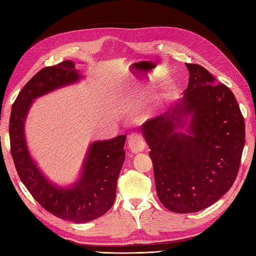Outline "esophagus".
Here are the masks:
<instances>
[{
	"instance_id": "obj_1",
	"label": "esophagus",
	"mask_w": 256,
	"mask_h": 256,
	"mask_svg": "<svg viewBox=\"0 0 256 256\" xmlns=\"http://www.w3.org/2000/svg\"><path fill=\"white\" fill-rule=\"evenodd\" d=\"M128 148L134 154L143 152L145 148V142L143 136L138 134H130L128 138Z\"/></svg>"
}]
</instances>
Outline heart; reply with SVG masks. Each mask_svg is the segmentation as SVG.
I'll list each match as a JSON object with an SVG mask.
<instances>
[{
	"label": "heart",
	"instance_id": "b5f03b06",
	"mask_svg": "<svg viewBox=\"0 0 256 256\" xmlns=\"http://www.w3.org/2000/svg\"><path fill=\"white\" fill-rule=\"evenodd\" d=\"M146 90H147V88L143 90V92H141V94L138 95V96H141V97H142V96H143V94H144V92H146ZM166 98H168V96H166V95H164V96H161V97L159 98V100H158V104H159V102H164V100H166Z\"/></svg>",
	"mask_w": 256,
	"mask_h": 256
}]
</instances>
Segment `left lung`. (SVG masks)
Segmentation results:
<instances>
[{
	"label": "left lung",
	"instance_id": "1",
	"mask_svg": "<svg viewBox=\"0 0 256 256\" xmlns=\"http://www.w3.org/2000/svg\"><path fill=\"white\" fill-rule=\"evenodd\" d=\"M186 66L189 83L184 98L142 126L159 200L177 214L203 210L230 189L246 136L232 90L204 67Z\"/></svg>",
	"mask_w": 256,
	"mask_h": 256
}]
</instances>
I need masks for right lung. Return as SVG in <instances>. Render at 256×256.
Masks as SVG:
<instances>
[{
	"label": "right lung",
	"instance_id": "right-lung-1",
	"mask_svg": "<svg viewBox=\"0 0 256 256\" xmlns=\"http://www.w3.org/2000/svg\"><path fill=\"white\" fill-rule=\"evenodd\" d=\"M83 78L70 60L42 69L19 92L10 120L12 156L21 182L46 210L74 223L95 220L112 207L125 161L126 136L90 143L79 177L64 187L49 180L30 156L26 120L35 99Z\"/></svg>",
	"mask_w": 256,
	"mask_h": 256
}]
</instances>
